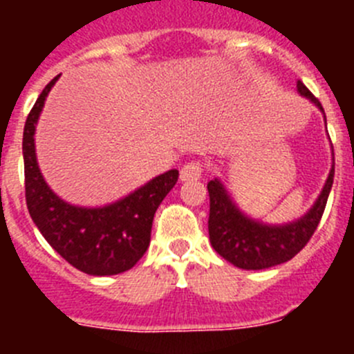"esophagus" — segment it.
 <instances>
[{
	"instance_id": "obj_1",
	"label": "esophagus",
	"mask_w": 354,
	"mask_h": 354,
	"mask_svg": "<svg viewBox=\"0 0 354 354\" xmlns=\"http://www.w3.org/2000/svg\"><path fill=\"white\" fill-rule=\"evenodd\" d=\"M204 174V165L200 161H189L180 168V180L187 183V180H196Z\"/></svg>"
}]
</instances>
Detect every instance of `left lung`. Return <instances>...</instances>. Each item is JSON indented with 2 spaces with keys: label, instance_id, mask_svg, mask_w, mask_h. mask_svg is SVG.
<instances>
[{
  "label": "left lung",
  "instance_id": "1",
  "mask_svg": "<svg viewBox=\"0 0 354 354\" xmlns=\"http://www.w3.org/2000/svg\"><path fill=\"white\" fill-rule=\"evenodd\" d=\"M298 92L308 97L324 113L317 97L298 81ZM335 175V162L331 167L323 192L319 195L314 207L303 216L301 220L289 225L271 227L246 218L236 207L223 184L218 179L207 184L209 192V239L216 252L225 261L232 262L241 270H266L271 266L290 261L296 253L301 252L306 243L314 236L319 221L323 218L328 195Z\"/></svg>",
  "mask_w": 354,
  "mask_h": 354
}]
</instances>
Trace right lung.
I'll return each mask as SVG.
<instances>
[{
    "label": "right lung",
    "instance_id": "obj_1",
    "mask_svg": "<svg viewBox=\"0 0 354 354\" xmlns=\"http://www.w3.org/2000/svg\"><path fill=\"white\" fill-rule=\"evenodd\" d=\"M58 77L49 81L42 90L24 124V195L28 211L46 241L76 270L95 277L124 273L149 248L154 214L179 179V170L159 175L129 196L106 207H76L58 198L40 174L33 140L44 101Z\"/></svg>",
    "mask_w": 354,
    "mask_h": 354
}]
</instances>
